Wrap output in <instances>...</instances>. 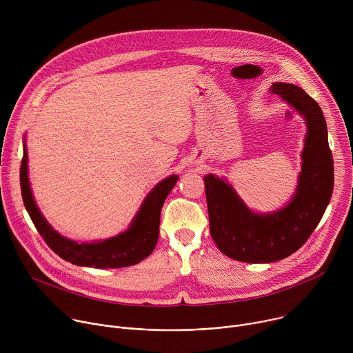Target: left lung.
I'll use <instances>...</instances> for the list:
<instances>
[{
  "instance_id": "8db88e82",
  "label": "left lung",
  "mask_w": 353,
  "mask_h": 353,
  "mask_svg": "<svg viewBox=\"0 0 353 353\" xmlns=\"http://www.w3.org/2000/svg\"><path fill=\"white\" fill-rule=\"evenodd\" d=\"M271 92L303 116L307 125L301 172L292 199L275 212L256 214L226 180L214 174L204 177L215 244L225 256L250 264L279 261L303 245L321 221L334 188V161L321 108L292 83L275 82Z\"/></svg>"
}]
</instances>
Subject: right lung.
<instances>
[{"instance_id": "right-lung-1", "label": "right lung", "mask_w": 353, "mask_h": 353, "mask_svg": "<svg viewBox=\"0 0 353 353\" xmlns=\"http://www.w3.org/2000/svg\"><path fill=\"white\" fill-rule=\"evenodd\" d=\"M177 180L179 176L172 174L157 184V187L143 199L139 211L125 232L106 240L77 243L54 230L39 211L28 179V152L26 145L23 143L21 190L25 208L47 245L63 260L81 267L123 268L141 263L152 253L159 237V222L163 203Z\"/></svg>"}]
</instances>
